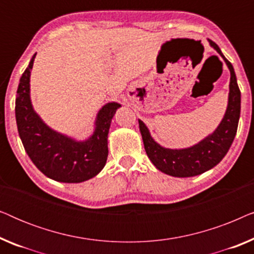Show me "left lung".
Segmentation results:
<instances>
[{"label": "left lung", "instance_id": "obj_1", "mask_svg": "<svg viewBox=\"0 0 254 254\" xmlns=\"http://www.w3.org/2000/svg\"><path fill=\"white\" fill-rule=\"evenodd\" d=\"M208 41L210 46L223 58L231 75L227 111L214 133L208 135L206 138L193 147L169 149L155 142L143 121L138 120L142 140L148 157L159 171L172 177H179V178L194 177L213 169L227 155L237 133L239 116H241V90L238 88L234 67L222 54L220 47L214 41Z\"/></svg>", "mask_w": 254, "mask_h": 254}]
</instances>
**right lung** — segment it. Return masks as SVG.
<instances>
[{
	"label": "right lung",
	"mask_w": 254,
	"mask_h": 254,
	"mask_svg": "<svg viewBox=\"0 0 254 254\" xmlns=\"http://www.w3.org/2000/svg\"><path fill=\"white\" fill-rule=\"evenodd\" d=\"M36 54L20 77L16 97V123L22 143L33 164L48 178L61 183H82L91 179L106 164L111 121L121 106L107 103L99 110L93 134L76 141L47 126L34 112L30 98V75Z\"/></svg>",
	"instance_id": "obj_1"
}]
</instances>
